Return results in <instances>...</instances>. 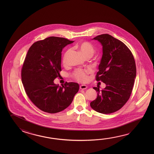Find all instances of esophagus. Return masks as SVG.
<instances>
[{"label":"esophagus","mask_w":154,"mask_h":154,"mask_svg":"<svg viewBox=\"0 0 154 154\" xmlns=\"http://www.w3.org/2000/svg\"><path fill=\"white\" fill-rule=\"evenodd\" d=\"M87 88H88V86L86 85H81L80 86V89H81V90H85Z\"/></svg>","instance_id":"1"}]
</instances>
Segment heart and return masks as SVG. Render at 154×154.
<instances>
[{
    "mask_svg": "<svg viewBox=\"0 0 154 154\" xmlns=\"http://www.w3.org/2000/svg\"><path fill=\"white\" fill-rule=\"evenodd\" d=\"M75 48L77 49L81 52L86 58H90L93 56L96 52V49L91 43L88 42H83L79 43L75 46ZM71 52V49H68L64 54L63 58V64L64 66L67 65L68 62L69 56ZM90 70H76L73 74L72 76L76 80L81 82H85L88 79V74L91 73Z\"/></svg>",
    "mask_w": 154,
    "mask_h": 154,
    "instance_id": "obj_1",
    "label": "heart"
}]
</instances>
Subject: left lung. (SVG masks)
I'll return each instance as SVG.
<instances>
[{"instance_id":"left-lung-1","label":"left lung","mask_w":154,"mask_h":154,"mask_svg":"<svg viewBox=\"0 0 154 154\" xmlns=\"http://www.w3.org/2000/svg\"><path fill=\"white\" fill-rule=\"evenodd\" d=\"M103 46V55L96 75L97 81L106 84L102 90L93 88L97 98L91 102V108L97 112L109 114L118 111L128 101L136 78V64L129 48L121 41L107 34L97 36Z\"/></svg>"}]
</instances>
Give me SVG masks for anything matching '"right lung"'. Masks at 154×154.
Instances as JSON below:
<instances>
[{
	"label": "right lung",
	"mask_w": 154,
	"mask_h": 154,
	"mask_svg": "<svg viewBox=\"0 0 154 154\" xmlns=\"http://www.w3.org/2000/svg\"><path fill=\"white\" fill-rule=\"evenodd\" d=\"M63 38L51 36L33 43L21 69L26 93L41 111L56 113L67 108L79 90V84L66 82L62 87L54 83L60 76L62 51L73 43Z\"/></svg>",
	"instance_id": "obj_1"
}]
</instances>
